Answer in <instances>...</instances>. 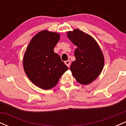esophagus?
<instances>
[{
	"label": "esophagus",
	"mask_w": 126,
	"mask_h": 126,
	"mask_svg": "<svg viewBox=\"0 0 126 126\" xmlns=\"http://www.w3.org/2000/svg\"><path fill=\"white\" fill-rule=\"evenodd\" d=\"M64 63H65V64L67 65V67H69V66H70V60H67V61H65Z\"/></svg>",
	"instance_id": "1"
}]
</instances>
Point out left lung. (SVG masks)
<instances>
[{"mask_svg": "<svg viewBox=\"0 0 126 126\" xmlns=\"http://www.w3.org/2000/svg\"><path fill=\"white\" fill-rule=\"evenodd\" d=\"M67 37L77 46L74 52L76 60L70 67L72 75L80 84H89L98 77L103 69L102 52L94 39L78 29L68 31Z\"/></svg>", "mask_w": 126, "mask_h": 126, "instance_id": "obj_1", "label": "left lung"}]
</instances>
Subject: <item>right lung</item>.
<instances>
[{
	"mask_svg": "<svg viewBox=\"0 0 126 126\" xmlns=\"http://www.w3.org/2000/svg\"><path fill=\"white\" fill-rule=\"evenodd\" d=\"M60 34L43 30L31 39L23 58L24 71L30 80L41 89H50L58 83L67 66L54 48Z\"/></svg>",
	"mask_w": 126,
	"mask_h": 126,
	"instance_id": "obj_1",
	"label": "right lung"
}]
</instances>
